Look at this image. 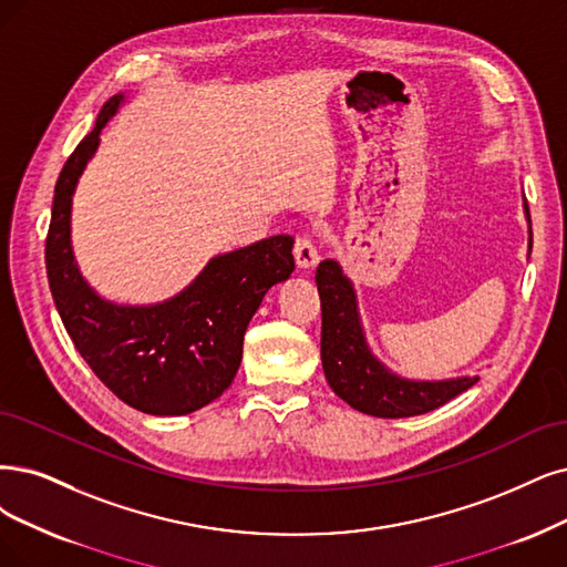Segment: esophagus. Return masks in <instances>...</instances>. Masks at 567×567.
Instances as JSON below:
<instances>
[{"label": "esophagus", "instance_id": "34e87169", "mask_svg": "<svg viewBox=\"0 0 567 567\" xmlns=\"http://www.w3.org/2000/svg\"><path fill=\"white\" fill-rule=\"evenodd\" d=\"M295 259L299 268H312L320 261V251L316 245V238L310 236H299L295 243Z\"/></svg>", "mask_w": 567, "mask_h": 567}]
</instances>
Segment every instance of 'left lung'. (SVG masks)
<instances>
[{
	"label": "left lung",
	"mask_w": 567,
	"mask_h": 567,
	"mask_svg": "<svg viewBox=\"0 0 567 567\" xmlns=\"http://www.w3.org/2000/svg\"><path fill=\"white\" fill-rule=\"evenodd\" d=\"M526 217L530 221L528 203ZM316 282L322 301V369L331 390L352 409L375 417L421 415L451 402L453 396L478 381V375L449 381H409L388 371L367 346L358 297L341 266L333 259H324L318 266Z\"/></svg>",
	"instance_id": "1"
}]
</instances>
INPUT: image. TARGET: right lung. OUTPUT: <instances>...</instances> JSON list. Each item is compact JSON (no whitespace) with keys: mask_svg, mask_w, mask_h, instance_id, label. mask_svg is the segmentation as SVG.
<instances>
[{"mask_svg":"<svg viewBox=\"0 0 567 567\" xmlns=\"http://www.w3.org/2000/svg\"><path fill=\"white\" fill-rule=\"evenodd\" d=\"M121 102L118 93L102 104L95 128L55 182L47 236L49 287L81 358L121 402L152 415H184L234 383L251 316L266 291L295 270V238L270 236L219 255L177 297L156 306H116L97 297L72 255V196L100 131Z\"/></svg>","mask_w":567,"mask_h":567,"instance_id":"right-lung-1","label":"right lung"}]
</instances>
